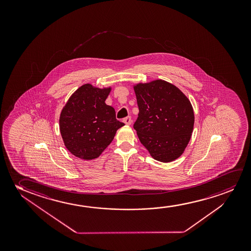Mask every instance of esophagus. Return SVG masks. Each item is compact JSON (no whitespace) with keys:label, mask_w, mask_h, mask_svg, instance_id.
Instances as JSON below:
<instances>
[{"label":"esophagus","mask_w":251,"mask_h":251,"mask_svg":"<svg viewBox=\"0 0 251 251\" xmlns=\"http://www.w3.org/2000/svg\"><path fill=\"white\" fill-rule=\"evenodd\" d=\"M124 123L127 124V125H130L131 123H132V118H131V117H125L124 119Z\"/></svg>","instance_id":"34e87169"}]
</instances>
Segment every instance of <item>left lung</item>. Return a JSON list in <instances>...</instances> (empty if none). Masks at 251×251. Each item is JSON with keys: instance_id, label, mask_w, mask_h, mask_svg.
<instances>
[{"instance_id": "obj_1", "label": "left lung", "mask_w": 251, "mask_h": 251, "mask_svg": "<svg viewBox=\"0 0 251 251\" xmlns=\"http://www.w3.org/2000/svg\"><path fill=\"white\" fill-rule=\"evenodd\" d=\"M139 114L134 128L152 158L170 162L189 143L194 110L188 98L171 83L158 79L134 86Z\"/></svg>"}]
</instances>
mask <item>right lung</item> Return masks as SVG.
<instances>
[{
    "label": "right lung",
    "mask_w": 251,
    "mask_h": 251,
    "mask_svg": "<svg viewBox=\"0 0 251 251\" xmlns=\"http://www.w3.org/2000/svg\"><path fill=\"white\" fill-rule=\"evenodd\" d=\"M110 90L83 85L62 110L61 134L66 148L78 158L88 160L99 157L124 125L116 118L113 107L104 103Z\"/></svg>",
    "instance_id": "add662e5"
}]
</instances>
